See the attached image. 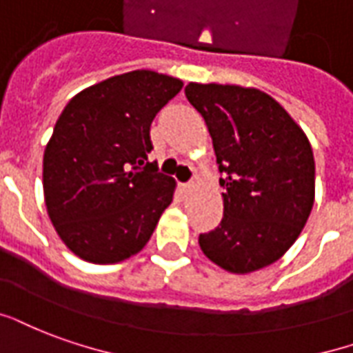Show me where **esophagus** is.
<instances>
[{
	"label": "esophagus",
	"instance_id": "obj_1",
	"mask_svg": "<svg viewBox=\"0 0 353 353\" xmlns=\"http://www.w3.org/2000/svg\"><path fill=\"white\" fill-rule=\"evenodd\" d=\"M180 190L186 193V195H190V193L195 190V186H193V182H182V184H180Z\"/></svg>",
	"mask_w": 353,
	"mask_h": 353
}]
</instances>
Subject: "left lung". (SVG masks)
I'll list each match as a JSON object with an SVG mask.
<instances>
[{
	"instance_id": "1",
	"label": "left lung",
	"mask_w": 353,
	"mask_h": 353,
	"mask_svg": "<svg viewBox=\"0 0 353 353\" xmlns=\"http://www.w3.org/2000/svg\"><path fill=\"white\" fill-rule=\"evenodd\" d=\"M184 92L208 126L225 188L223 219L199 234V245L230 274L274 264L312 210L311 143L285 108L259 89L190 83Z\"/></svg>"
}]
</instances>
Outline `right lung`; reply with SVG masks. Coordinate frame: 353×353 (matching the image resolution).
Here are the masks:
<instances>
[{
	"label": "right lung",
	"mask_w": 353,
	"mask_h": 353,
	"mask_svg": "<svg viewBox=\"0 0 353 353\" xmlns=\"http://www.w3.org/2000/svg\"><path fill=\"white\" fill-rule=\"evenodd\" d=\"M180 89V79L134 70L65 105L44 150L42 186L48 216L79 259L115 264L152 236L174 180L148 161L150 124Z\"/></svg>",
	"instance_id": "right-lung-1"
}]
</instances>
